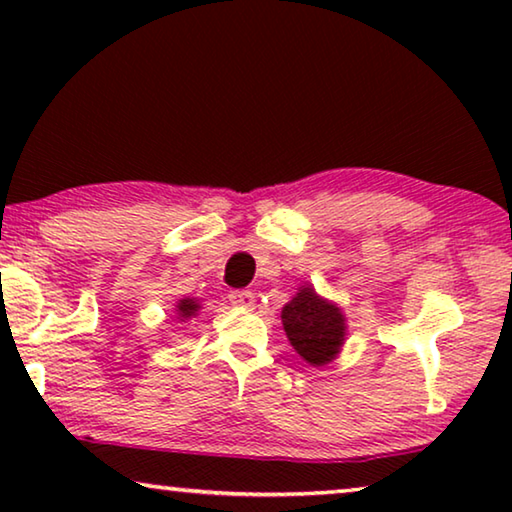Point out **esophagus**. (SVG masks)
<instances>
[{"instance_id":"34e87169","label":"esophagus","mask_w":512,"mask_h":512,"mask_svg":"<svg viewBox=\"0 0 512 512\" xmlns=\"http://www.w3.org/2000/svg\"><path fill=\"white\" fill-rule=\"evenodd\" d=\"M230 302L235 307H244V309H253L255 307V293L253 291H246V289H237V291H230Z\"/></svg>"}]
</instances>
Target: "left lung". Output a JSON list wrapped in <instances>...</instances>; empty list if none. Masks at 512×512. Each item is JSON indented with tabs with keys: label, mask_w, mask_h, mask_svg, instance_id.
<instances>
[{
	"label": "left lung",
	"mask_w": 512,
	"mask_h": 512,
	"mask_svg": "<svg viewBox=\"0 0 512 512\" xmlns=\"http://www.w3.org/2000/svg\"><path fill=\"white\" fill-rule=\"evenodd\" d=\"M282 327L293 350L314 368H325L341 354L348 336V320L336 302L302 284L296 296L282 307Z\"/></svg>",
	"instance_id": "1"
}]
</instances>
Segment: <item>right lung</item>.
Listing matches in <instances>:
<instances>
[{"label":"right lung","mask_w":512,"mask_h":512,"mask_svg":"<svg viewBox=\"0 0 512 512\" xmlns=\"http://www.w3.org/2000/svg\"><path fill=\"white\" fill-rule=\"evenodd\" d=\"M173 311H176V318L180 323H187V320L198 316V311H201V302L196 298H180L176 302V307H173Z\"/></svg>","instance_id":"right-lung-1"}]
</instances>
